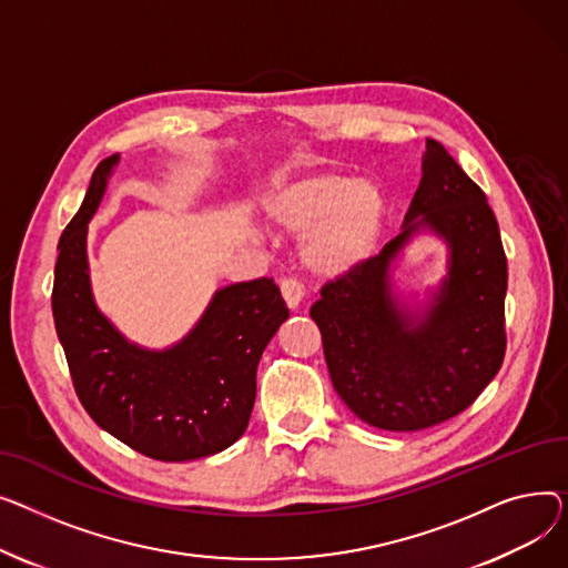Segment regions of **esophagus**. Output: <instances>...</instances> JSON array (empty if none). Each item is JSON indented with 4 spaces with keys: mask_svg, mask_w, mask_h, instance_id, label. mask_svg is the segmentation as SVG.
Listing matches in <instances>:
<instances>
[{
    "mask_svg": "<svg viewBox=\"0 0 568 568\" xmlns=\"http://www.w3.org/2000/svg\"><path fill=\"white\" fill-rule=\"evenodd\" d=\"M280 288H282V295H284L286 305H288L291 310H295V307L300 305V300H303V295H305L303 286H300V282H297V280H293V277H286V280H282Z\"/></svg>",
    "mask_w": 568,
    "mask_h": 568,
    "instance_id": "1",
    "label": "esophagus"
}]
</instances>
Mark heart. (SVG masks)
<instances>
[{
    "label": "heart",
    "mask_w": 568,
    "mask_h": 568,
    "mask_svg": "<svg viewBox=\"0 0 568 568\" xmlns=\"http://www.w3.org/2000/svg\"><path fill=\"white\" fill-rule=\"evenodd\" d=\"M263 213L273 226L303 233L297 256L310 273L337 280L374 254L385 220V196L369 181L318 172L275 187L263 199Z\"/></svg>",
    "instance_id": "heart-1"
}]
</instances>
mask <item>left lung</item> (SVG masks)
Instances as JSON below:
<instances>
[{"label": "left lung", "mask_w": 568, "mask_h": 568, "mask_svg": "<svg viewBox=\"0 0 568 568\" xmlns=\"http://www.w3.org/2000/svg\"><path fill=\"white\" fill-rule=\"evenodd\" d=\"M419 227L448 243L450 271L415 313L393 295L388 268ZM505 295L507 256L484 190L426 140L404 231L327 282L310 314L342 402L369 426L406 433L456 417L495 378L507 351Z\"/></svg>", "instance_id": "left-lung-1"}]
</instances>
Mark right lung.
<instances>
[{
	"mask_svg": "<svg viewBox=\"0 0 568 568\" xmlns=\"http://www.w3.org/2000/svg\"><path fill=\"white\" fill-rule=\"evenodd\" d=\"M119 162L95 166L84 202L59 239L52 314L71 378L91 419L135 452L181 463L236 443L256 396V366L288 318L280 286L258 277L220 288L176 346L130 344L93 303L87 224Z\"/></svg>",
	"mask_w": 568,
	"mask_h": 568,
	"instance_id": "add662e5",
	"label": "right lung"
}]
</instances>
